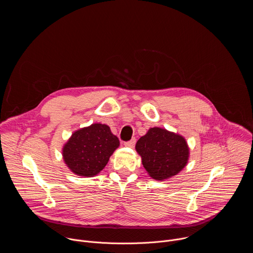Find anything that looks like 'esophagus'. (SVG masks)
<instances>
[{"label": "esophagus", "instance_id": "1", "mask_svg": "<svg viewBox=\"0 0 253 253\" xmlns=\"http://www.w3.org/2000/svg\"><path fill=\"white\" fill-rule=\"evenodd\" d=\"M136 144V139L135 138H132L130 141H127L124 143V145L127 146V147H130V148H133L135 146Z\"/></svg>", "mask_w": 253, "mask_h": 253}]
</instances>
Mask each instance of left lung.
Listing matches in <instances>:
<instances>
[{"label":"left lung","mask_w":253,"mask_h":253,"mask_svg":"<svg viewBox=\"0 0 253 253\" xmlns=\"http://www.w3.org/2000/svg\"><path fill=\"white\" fill-rule=\"evenodd\" d=\"M136 151L148 174L156 180L170 178L187 164L189 148L185 139L165 129L154 127L136 143Z\"/></svg>","instance_id":"1"}]
</instances>
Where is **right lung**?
Segmentation results:
<instances>
[{
	"mask_svg": "<svg viewBox=\"0 0 253 253\" xmlns=\"http://www.w3.org/2000/svg\"><path fill=\"white\" fill-rule=\"evenodd\" d=\"M119 144L109 126L95 123L72 134L63 148V158L72 172L93 177L103 170Z\"/></svg>",
	"mask_w": 253,
	"mask_h": 253,
	"instance_id": "add662e5",
	"label": "right lung"
}]
</instances>
